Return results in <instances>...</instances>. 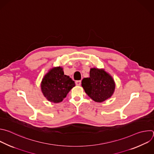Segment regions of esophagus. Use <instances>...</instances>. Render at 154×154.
Wrapping results in <instances>:
<instances>
[{
    "label": "esophagus",
    "mask_w": 154,
    "mask_h": 154,
    "mask_svg": "<svg viewBox=\"0 0 154 154\" xmlns=\"http://www.w3.org/2000/svg\"><path fill=\"white\" fill-rule=\"evenodd\" d=\"M81 84V81H76V85H80Z\"/></svg>",
    "instance_id": "obj_1"
}]
</instances>
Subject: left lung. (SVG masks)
<instances>
[{
	"label": "left lung",
	"mask_w": 154,
	"mask_h": 154,
	"mask_svg": "<svg viewBox=\"0 0 154 154\" xmlns=\"http://www.w3.org/2000/svg\"><path fill=\"white\" fill-rule=\"evenodd\" d=\"M81 83L87 95L97 103L111 98L115 89L113 78L104 69L91 68L89 78H84Z\"/></svg>",
	"instance_id": "8db88e82"
}]
</instances>
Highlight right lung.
<instances>
[{"instance_id":"obj_1","label":"right lung","mask_w":154,"mask_h":154,"mask_svg":"<svg viewBox=\"0 0 154 154\" xmlns=\"http://www.w3.org/2000/svg\"><path fill=\"white\" fill-rule=\"evenodd\" d=\"M75 86L74 81L64 75L62 67H53L43 77L41 91L48 101L54 103L63 101L71 89Z\"/></svg>"}]
</instances>
